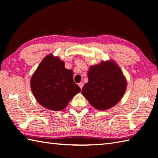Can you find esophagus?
<instances>
[{
  "instance_id": "obj_1",
  "label": "esophagus",
  "mask_w": 158,
  "mask_h": 158,
  "mask_svg": "<svg viewBox=\"0 0 158 158\" xmlns=\"http://www.w3.org/2000/svg\"><path fill=\"white\" fill-rule=\"evenodd\" d=\"M83 82H80L79 83V88H81V89H82L83 88Z\"/></svg>"
}]
</instances>
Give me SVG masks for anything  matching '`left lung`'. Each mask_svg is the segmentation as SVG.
Returning a JSON list of instances; mask_svg holds the SVG:
<instances>
[{
  "instance_id": "1",
  "label": "left lung",
  "mask_w": 158,
  "mask_h": 158,
  "mask_svg": "<svg viewBox=\"0 0 158 158\" xmlns=\"http://www.w3.org/2000/svg\"><path fill=\"white\" fill-rule=\"evenodd\" d=\"M88 76L89 81L81 92L93 107L100 110H107L122 98L127 88V80L119 65L113 60L91 66Z\"/></svg>"
}]
</instances>
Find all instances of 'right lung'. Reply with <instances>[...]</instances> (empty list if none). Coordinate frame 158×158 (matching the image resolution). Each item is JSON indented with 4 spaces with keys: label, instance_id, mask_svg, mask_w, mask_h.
Masks as SVG:
<instances>
[{
    "label": "right lung",
    "instance_id": "1",
    "mask_svg": "<svg viewBox=\"0 0 158 158\" xmlns=\"http://www.w3.org/2000/svg\"><path fill=\"white\" fill-rule=\"evenodd\" d=\"M64 62L49 54L43 59L31 79L32 92L45 108L58 111L81 91L73 81V71L65 68Z\"/></svg>",
    "mask_w": 158,
    "mask_h": 158
}]
</instances>
